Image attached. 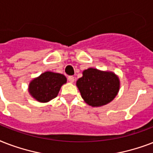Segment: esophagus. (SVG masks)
Segmentation results:
<instances>
[{
    "label": "esophagus",
    "mask_w": 153,
    "mask_h": 153,
    "mask_svg": "<svg viewBox=\"0 0 153 153\" xmlns=\"http://www.w3.org/2000/svg\"><path fill=\"white\" fill-rule=\"evenodd\" d=\"M68 81H69V82H70V83H73V82H74V77H73V76H68Z\"/></svg>",
    "instance_id": "34e87169"
}]
</instances>
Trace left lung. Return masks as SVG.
Returning a JSON list of instances; mask_svg holds the SVG:
<instances>
[{"instance_id": "8db88e82", "label": "left lung", "mask_w": 153, "mask_h": 153, "mask_svg": "<svg viewBox=\"0 0 153 153\" xmlns=\"http://www.w3.org/2000/svg\"><path fill=\"white\" fill-rule=\"evenodd\" d=\"M81 97L88 105L99 107L111 102L120 89V80L115 73L89 68L76 81Z\"/></svg>"}]
</instances>
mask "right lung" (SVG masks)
I'll list each match as a JSON object with an SVG mask.
<instances>
[{"label": "right lung", "mask_w": 153, "mask_h": 153, "mask_svg": "<svg viewBox=\"0 0 153 153\" xmlns=\"http://www.w3.org/2000/svg\"><path fill=\"white\" fill-rule=\"evenodd\" d=\"M66 81L67 79L63 74L45 72L29 83L28 92L39 102H48L56 97L60 88Z\"/></svg>", "instance_id": "right-lung-1"}]
</instances>
